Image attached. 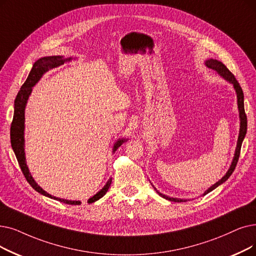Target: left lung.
Segmentation results:
<instances>
[{"label": "left lung", "instance_id": "8db88e82", "mask_svg": "<svg viewBox=\"0 0 256 256\" xmlns=\"http://www.w3.org/2000/svg\"><path fill=\"white\" fill-rule=\"evenodd\" d=\"M205 66H207V68H209V69L214 70L220 77H223V78L226 82L231 84L233 86V88H234L236 93V99H238V114H240V132H238V143H236V152H234V157H233V159H232V162H231V165H230L229 170H227V172L224 174V176L220 180H218L216 184H214L212 186H210L207 190H205L203 196L209 194L210 192H212L214 190H216L218 186H220V184H223L224 182H226L229 179V176L232 174V172H234L236 166L238 158H240L242 143V140H244V138H245L246 132H247V116H246V113H245V108H244V93H242V90L240 84L236 80L234 75H233L227 69V66L223 62L218 60L209 58V60H205ZM152 187H154V190L157 192V194L160 196H162V198H164L166 200H168V201H172V202H186L187 201V200H185V198H172V196H165V194H161L160 192H158L157 190H156V187L154 185H152Z\"/></svg>", "mask_w": 256, "mask_h": 256}]
</instances>
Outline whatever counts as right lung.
<instances>
[{"label":"right lung","mask_w":256,"mask_h":256,"mask_svg":"<svg viewBox=\"0 0 256 256\" xmlns=\"http://www.w3.org/2000/svg\"><path fill=\"white\" fill-rule=\"evenodd\" d=\"M73 58H64L62 55H54V56H44L38 60L34 64H33L32 69L27 77L26 82L22 86L20 92L16 95V98L14 100V119H12V124H11L10 128V141H11V146H12V150L16 154V157L18 159V162L20 164V168L23 172L26 180L28 183L32 186V188L40 194L48 196L50 198L56 200V201H60L64 204H69V205H80V201H71V200H66V198H56L54 196H51L47 192H45L42 188L34 181L33 176H31L29 168L27 166L26 162V156H25V137H24V130H25V108L26 104L28 102V98L31 95L32 92V88L34 86L38 80L42 78V75L49 70L56 68V66H60L64 64L66 62H71ZM128 138H119L113 146V152L117 150L119 146H121L126 141H128ZM110 183H112V178H110L106 185L99 190L96 194H94L92 198L88 200V203L91 204L96 201H98L99 198H102L106 192L108 190V187L110 186Z\"/></svg>","instance_id":"right-lung-1"}]
</instances>
